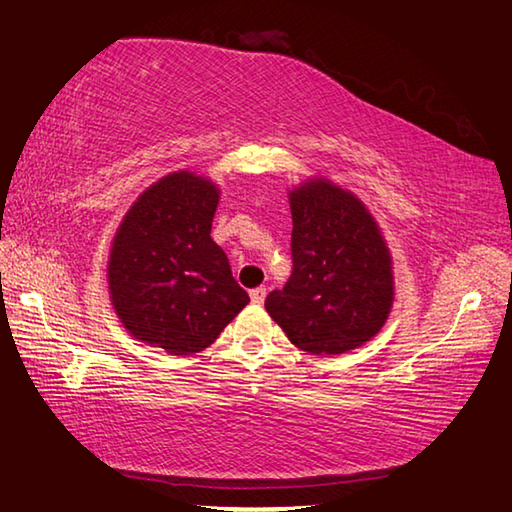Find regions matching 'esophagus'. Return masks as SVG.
Segmentation results:
<instances>
[{"label":"esophagus","instance_id":"esophagus-1","mask_svg":"<svg viewBox=\"0 0 512 512\" xmlns=\"http://www.w3.org/2000/svg\"><path fill=\"white\" fill-rule=\"evenodd\" d=\"M249 296H252V300L256 302V305H263L265 298H267V289L265 287H256L249 291Z\"/></svg>","mask_w":512,"mask_h":512}]
</instances>
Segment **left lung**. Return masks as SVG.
I'll use <instances>...</instances> for the list:
<instances>
[{
	"instance_id": "8db88e82",
	"label": "left lung",
	"mask_w": 512,
	"mask_h": 512,
	"mask_svg": "<svg viewBox=\"0 0 512 512\" xmlns=\"http://www.w3.org/2000/svg\"><path fill=\"white\" fill-rule=\"evenodd\" d=\"M294 271L265 300L291 344L314 356L362 347L387 322L393 258L360 198L327 176L289 190Z\"/></svg>"
}]
</instances>
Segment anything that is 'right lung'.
<instances>
[{
    "label": "right lung",
    "instance_id": "1",
    "mask_svg": "<svg viewBox=\"0 0 512 512\" xmlns=\"http://www.w3.org/2000/svg\"><path fill=\"white\" fill-rule=\"evenodd\" d=\"M221 190L190 170L152 183L125 212L108 256V291L132 338L172 356L210 347L249 302L212 241Z\"/></svg>",
    "mask_w": 512,
    "mask_h": 512
}]
</instances>
